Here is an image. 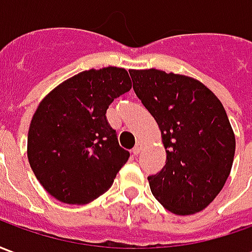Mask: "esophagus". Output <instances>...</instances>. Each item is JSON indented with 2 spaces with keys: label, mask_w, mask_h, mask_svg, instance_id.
Returning a JSON list of instances; mask_svg holds the SVG:
<instances>
[{
  "label": "esophagus",
  "mask_w": 252,
  "mask_h": 252,
  "mask_svg": "<svg viewBox=\"0 0 252 252\" xmlns=\"http://www.w3.org/2000/svg\"><path fill=\"white\" fill-rule=\"evenodd\" d=\"M142 146H143V142H142V140H139V142L136 143V146L132 148V153H133V155H137V154L140 153V150H142Z\"/></svg>",
  "instance_id": "esophagus-1"
}]
</instances>
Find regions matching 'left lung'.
<instances>
[{
  "mask_svg": "<svg viewBox=\"0 0 252 252\" xmlns=\"http://www.w3.org/2000/svg\"><path fill=\"white\" fill-rule=\"evenodd\" d=\"M129 74L166 148L164 167L148 177L154 197L174 215L201 212L221 191L232 169L236 142L224 106L188 75L157 68Z\"/></svg>",
  "mask_w": 252,
  "mask_h": 252,
  "instance_id": "left-lung-1",
  "label": "left lung"
}]
</instances>
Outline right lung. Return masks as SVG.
I'll return each mask as SVG.
<instances>
[{"mask_svg": "<svg viewBox=\"0 0 252 252\" xmlns=\"http://www.w3.org/2000/svg\"><path fill=\"white\" fill-rule=\"evenodd\" d=\"M132 88L121 67L86 70L68 78L37 106L27 155L41 186L64 204L85 205L109 189L129 153L106 120L113 99Z\"/></svg>", "mask_w": 252, "mask_h": 252, "instance_id": "add662e5", "label": "right lung"}]
</instances>
